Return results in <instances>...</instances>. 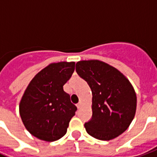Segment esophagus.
Segmentation results:
<instances>
[{"mask_svg":"<svg viewBox=\"0 0 157 157\" xmlns=\"http://www.w3.org/2000/svg\"><path fill=\"white\" fill-rule=\"evenodd\" d=\"M76 107H77V108H78V109H79V108H80V107H81V103H77V104H76Z\"/></svg>","mask_w":157,"mask_h":157,"instance_id":"34e87169","label":"esophagus"}]
</instances>
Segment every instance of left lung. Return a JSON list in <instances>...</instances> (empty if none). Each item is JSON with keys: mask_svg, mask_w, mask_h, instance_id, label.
<instances>
[{"mask_svg": "<svg viewBox=\"0 0 157 157\" xmlns=\"http://www.w3.org/2000/svg\"><path fill=\"white\" fill-rule=\"evenodd\" d=\"M76 71L92 91V118L85 123L86 132L99 140H111L124 133L134 119L135 91L117 68L99 60L76 63Z\"/></svg>", "mask_w": 157, "mask_h": 157, "instance_id": "8db88e82", "label": "left lung"}]
</instances>
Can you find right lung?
Wrapping results in <instances>:
<instances>
[{
    "instance_id": "right-lung-1",
    "label": "right lung",
    "mask_w": 157,
    "mask_h": 157,
    "mask_svg": "<svg viewBox=\"0 0 157 157\" xmlns=\"http://www.w3.org/2000/svg\"><path fill=\"white\" fill-rule=\"evenodd\" d=\"M74 70V62L50 63L31 81L19 103V114L32 135L47 142L65 135L77 110L63 90Z\"/></svg>"
}]
</instances>
